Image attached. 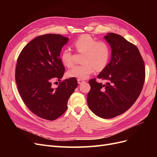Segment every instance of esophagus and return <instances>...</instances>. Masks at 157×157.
<instances>
[{
    "label": "esophagus",
    "mask_w": 157,
    "mask_h": 157,
    "mask_svg": "<svg viewBox=\"0 0 157 157\" xmlns=\"http://www.w3.org/2000/svg\"><path fill=\"white\" fill-rule=\"evenodd\" d=\"M77 82H78V84H81V83H82L83 82H84V80H82V79H78V80H77Z\"/></svg>",
    "instance_id": "obj_1"
}]
</instances>
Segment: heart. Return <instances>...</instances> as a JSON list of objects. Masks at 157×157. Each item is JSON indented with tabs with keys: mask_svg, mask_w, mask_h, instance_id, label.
<instances>
[{
	"mask_svg": "<svg viewBox=\"0 0 157 157\" xmlns=\"http://www.w3.org/2000/svg\"><path fill=\"white\" fill-rule=\"evenodd\" d=\"M78 53H83L82 65L75 66L68 71L67 76L77 79H86L95 71H101L105 69L111 58V47L107 42L97 40L90 35L80 36L73 42ZM62 63L71 67L75 63L74 54L69 48L64 49L61 54Z\"/></svg>",
	"mask_w": 157,
	"mask_h": 157,
	"instance_id": "1",
	"label": "heart"
}]
</instances>
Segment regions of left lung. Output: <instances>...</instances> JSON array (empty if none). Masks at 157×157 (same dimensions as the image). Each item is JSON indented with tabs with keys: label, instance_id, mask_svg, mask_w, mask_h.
Returning a JSON list of instances; mask_svg holds the SVG:
<instances>
[{
	"label": "left lung",
	"instance_id": "1",
	"mask_svg": "<svg viewBox=\"0 0 157 157\" xmlns=\"http://www.w3.org/2000/svg\"><path fill=\"white\" fill-rule=\"evenodd\" d=\"M104 38L111 47V59L97 77L107 82L90 80L87 102L95 115L111 118L126 112L138 98L145 82V67L136 45L115 33H108Z\"/></svg>",
	"mask_w": 157,
	"mask_h": 157
}]
</instances>
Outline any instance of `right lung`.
Returning a JSON list of instances; mask_svg holds the SVG:
<instances>
[{"mask_svg": "<svg viewBox=\"0 0 157 157\" xmlns=\"http://www.w3.org/2000/svg\"><path fill=\"white\" fill-rule=\"evenodd\" d=\"M68 40L58 34L39 36L23 48L17 60L15 78L21 99L32 113L48 121L65 112L78 85L75 78L61 80L65 67L60 52ZM57 81L59 87L53 89L51 84Z\"/></svg>", "mask_w": 157, "mask_h": 157, "instance_id": "obj_1", "label": "right lung"}]
</instances>
